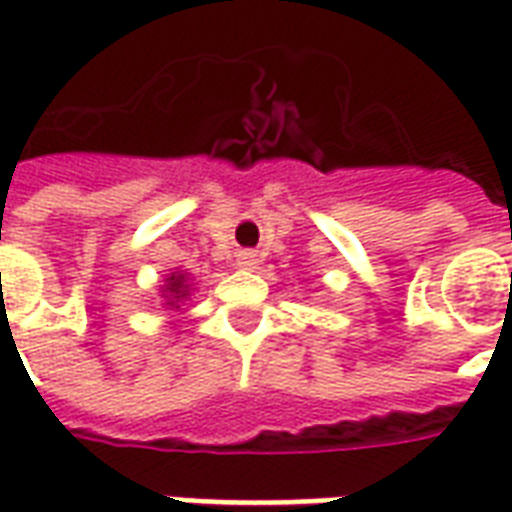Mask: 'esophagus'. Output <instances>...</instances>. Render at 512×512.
I'll list each match as a JSON object with an SVG mask.
<instances>
[{
    "label": "esophagus",
    "mask_w": 512,
    "mask_h": 512,
    "mask_svg": "<svg viewBox=\"0 0 512 512\" xmlns=\"http://www.w3.org/2000/svg\"><path fill=\"white\" fill-rule=\"evenodd\" d=\"M236 265H239V268H257V265H260V255L252 252V249H249V252H241V255H236Z\"/></svg>",
    "instance_id": "esophagus-1"
}]
</instances>
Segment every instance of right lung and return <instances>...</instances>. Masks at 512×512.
Returning <instances> with one entry per match:
<instances>
[{
  "mask_svg": "<svg viewBox=\"0 0 512 512\" xmlns=\"http://www.w3.org/2000/svg\"><path fill=\"white\" fill-rule=\"evenodd\" d=\"M193 276L187 271H179L174 268L171 273H166V279L161 284V298H163V308H169V311H179V306L190 298V292H193Z\"/></svg>",
  "mask_w": 512,
  "mask_h": 512,
  "instance_id": "right-lung-1",
  "label": "right lung"
}]
</instances>
